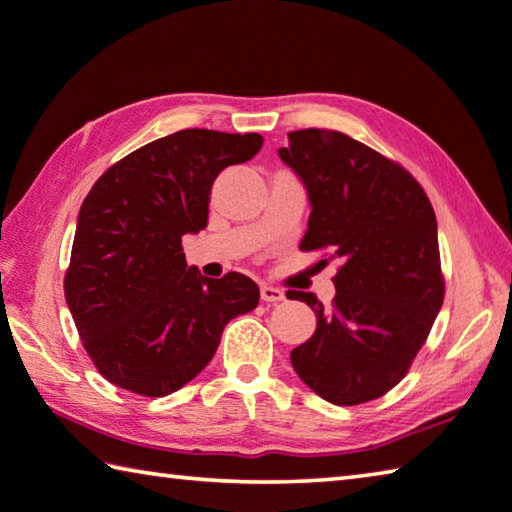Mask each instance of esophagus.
<instances>
[{"mask_svg": "<svg viewBox=\"0 0 512 512\" xmlns=\"http://www.w3.org/2000/svg\"><path fill=\"white\" fill-rule=\"evenodd\" d=\"M259 295H262L264 302H282L284 300L282 288H275V286H268V284H262V288H259Z\"/></svg>", "mask_w": 512, "mask_h": 512, "instance_id": "obj_1", "label": "esophagus"}]
</instances>
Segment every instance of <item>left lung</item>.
<instances>
[{"label":"left lung","mask_w":512,"mask_h":512,"mask_svg":"<svg viewBox=\"0 0 512 512\" xmlns=\"http://www.w3.org/2000/svg\"><path fill=\"white\" fill-rule=\"evenodd\" d=\"M277 154L309 194L300 248L340 264L331 309L313 293H286L318 318L291 351L293 369L333 405L374 401L401 383L441 311L432 203L405 167L333 129L291 132Z\"/></svg>","instance_id":"left-lung-1"}]
</instances>
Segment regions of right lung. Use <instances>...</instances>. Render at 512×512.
Masks as SVG:
<instances>
[{
  "label": "right lung",
  "instance_id": "obj_1",
  "mask_svg": "<svg viewBox=\"0 0 512 512\" xmlns=\"http://www.w3.org/2000/svg\"><path fill=\"white\" fill-rule=\"evenodd\" d=\"M259 134L181 129L138 147L82 201L64 297L82 345L109 383L167 396L201 374L224 327L259 288L188 266L181 237L208 226L212 183L262 150Z\"/></svg>",
  "mask_w": 512,
  "mask_h": 512
}]
</instances>
